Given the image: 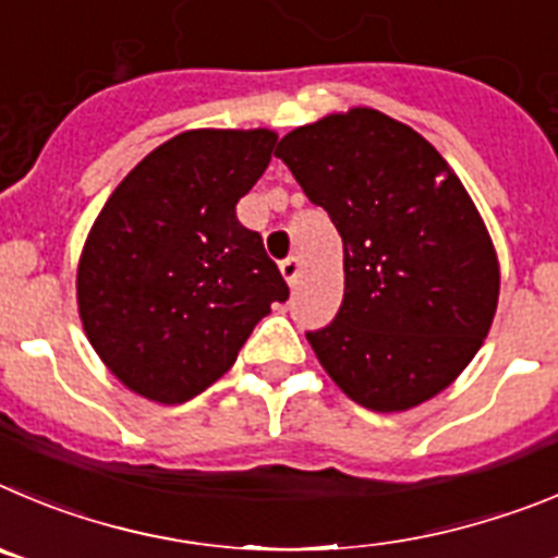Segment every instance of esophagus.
<instances>
[{"instance_id":"1","label":"esophagus","mask_w":558,"mask_h":558,"mask_svg":"<svg viewBox=\"0 0 558 558\" xmlns=\"http://www.w3.org/2000/svg\"><path fill=\"white\" fill-rule=\"evenodd\" d=\"M280 275H283V280L289 286L298 283V278H300V258H298V255H291V258H286L283 264H280Z\"/></svg>"}]
</instances>
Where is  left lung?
I'll return each mask as SVG.
<instances>
[{
	"label": "left lung",
	"mask_w": 558,
	"mask_h": 558,
	"mask_svg": "<svg viewBox=\"0 0 558 558\" xmlns=\"http://www.w3.org/2000/svg\"><path fill=\"white\" fill-rule=\"evenodd\" d=\"M278 155L328 210L344 247V298L308 341L325 373L369 411L448 389L495 319L500 267L459 174L409 124L350 108L291 130Z\"/></svg>",
	"instance_id": "8db88e82"
}]
</instances>
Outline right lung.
<instances>
[{
  "mask_svg": "<svg viewBox=\"0 0 558 558\" xmlns=\"http://www.w3.org/2000/svg\"><path fill=\"white\" fill-rule=\"evenodd\" d=\"M278 133L185 130L117 185L83 244V330L130 391L155 403L192 400L289 298L235 203L258 183Z\"/></svg>",
  "mask_w": 558,
  "mask_h": 558,
  "instance_id": "right-lung-1",
  "label": "right lung"
}]
</instances>
